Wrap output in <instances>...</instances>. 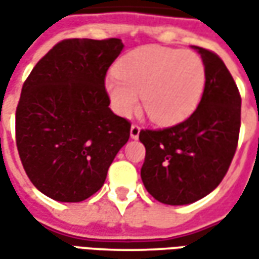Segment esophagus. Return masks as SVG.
<instances>
[{
  "label": "esophagus",
  "mask_w": 259,
  "mask_h": 259,
  "mask_svg": "<svg viewBox=\"0 0 259 259\" xmlns=\"http://www.w3.org/2000/svg\"><path fill=\"white\" fill-rule=\"evenodd\" d=\"M140 131H141L140 125H137V124L131 125V131H130L131 138H133V140H137V138H138V135H140Z\"/></svg>",
  "instance_id": "esophagus-1"
}]
</instances>
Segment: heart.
<instances>
[{
	"label": "heart",
	"mask_w": 259,
	"mask_h": 259,
	"mask_svg": "<svg viewBox=\"0 0 259 259\" xmlns=\"http://www.w3.org/2000/svg\"><path fill=\"white\" fill-rule=\"evenodd\" d=\"M206 86L202 57L190 50L144 46L125 55L105 88L114 109L131 116L140 108L158 125H174L193 114Z\"/></svg>",
	"instance_id": "1"
}]
</instances>
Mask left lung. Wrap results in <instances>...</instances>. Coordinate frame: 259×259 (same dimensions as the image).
<instances>
[{
  "label": "left lung",
  "mask_w": 259,
  "mask_h": 259,
  "mask_svg": "<svg viewBox=\"0 0 259 259\" xmlns=\"http://www.w3.org/2000/svg\"><path fill=\"white\" fill-rule=\"evenodd\" d=\"M206 67L199 106L180 124L143 130L141 179L147 192L164 204L193 203L214 190L232 163L241 128V95L219 56L193 46Z\"/></svg>",
  "instance_id": "left-lung-1"
}]
</instances>
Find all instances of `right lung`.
Instances as JSON below:
<instances>
[{
  "mask_svg": "<svg viewBox=\"0 0 259 259\" xmlns=\"http://www.w3.org/2000/svg\"><path fill=\"white\" fill-rule=\"evenodd\" d=\"M119 38L62 40L25 79L15 111V141L25 173L57 202L76 203L105 183L131 124L109 108L105 76Z\"/></svg>",
  "mask_w": 259,
  "mask_h": 259,
  "instance_id": "obj_1",
  "label": "right lung"
}]
</instances>
